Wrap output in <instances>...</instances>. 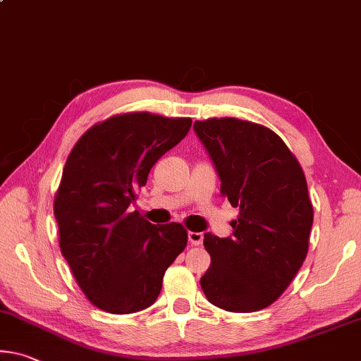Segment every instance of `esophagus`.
<instances>
[{
    "label": "esophagus",
    "mask_w": 361,
    "mask_h": 361,
    "mask_svg": "<svg viewBox=\"0 0 361 361\" xmlns=\"http://www.w3.org/2000/svg\"><path fill=\"white\" fill-rule=\"evenodd\" d=\"M188 239L192 245H201L204 241V234L202 233H196V231H190L188 233Z\"/></svg>",
    "instance_id": "esophagus-1"
}]
</instances>
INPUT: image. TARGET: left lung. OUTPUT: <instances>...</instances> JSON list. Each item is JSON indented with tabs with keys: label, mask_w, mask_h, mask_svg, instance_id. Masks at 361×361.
I'll list each match as a JSON object with an SVG mask.
<instances>
[{
	"label": "left lung",
	"mask_w": 361,
	"mask_h": 361,
	"mask_svg": "<svg viewBox=\"0 0 361 361\" xmlns=\"http://www.w3.org/2000/svg\"><path fill=\"white\" fill-rule=\"evenodd\" d=\"M194 131L239 207L231 238L204 234L210 267L201 288L210 304L249 313L271 305L308 252L313 207L299 160L273 130L234 117L196 120Z\"/></svg>",
	"instance_id": "left-lung-1"
}]
</instances>
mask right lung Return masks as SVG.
I'll return each instance as SVG.
<instances>
[{
	"label": "right lung",
	"instance_id": "right-lung-1",
	"mask_svg": "<svg viewBox=\"0 0 361 361\" xmlns=\"http://www.w3.org/2000/svg\"><path fill=\"white\" fill-rule=\"evenodd\" d=\"M190 117L112 116L85 131L54 197L59 247L91 304L114 314L151 307L188 243L180 223L152 225L130 204L152 165L191 128Z\"/></svg>",
	"mask_w": 361,
	"mask_h": 361
}]
</instances>
